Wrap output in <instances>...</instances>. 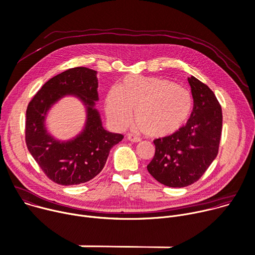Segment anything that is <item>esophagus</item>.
Returning <instances> with one entry per match:
<instances>
[{
  "label": "esophagus",
  "instance_id": "obj_1",
  "mask_svg": "<svg viewBox=\"0 0 255 255\" xmlns=\"http://www.w3.org/2000/svg\"><path fill=\"white\" fill-rule=\"evenodd\" d=\"M127 139L129 141H131V142H139L140 141V137L136 136L133 133H129V134H127Z\"/></svg>",
  "mask_w": 255,
  "mask_h": 255
}]
</instances>
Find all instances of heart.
<instances>
[{"label": "heart", "mask_w": 255, "mask_h": 255, "mask_svg": "<svg viewBox=\"0 0 255 255\" xmlns=\"http://www.w3.org/2000/svg\"><path fill=\"white\" fill-rule=\"evenodd\" d=\"M106 113L117 128H126L133 119L144 133L168 137L187 123L193 111L190 92L175 82L157 77L128 76L119 88L106 97Z\"/></svg>", "instance_id": "heart-1"}]
</instances>
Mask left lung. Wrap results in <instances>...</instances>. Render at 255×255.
<instances>
[{"label": "left lung", "mask_w": 255, "mask_h": 255, "mask_svg": "<svg viewBox=\"0 0 255 255\" xmlns=\"http://www.w3.org/2000/svg\"><path fill=\"white\" fill-rule=\"evenodd\" d=\"M193 111L187 124L177 133L153 140L154 156L149 174L169 187H186L196 182L219 152L222 108L214 91L194 76L188 78Z\"/></svg>", "instance_id": "1"}]
</instances>
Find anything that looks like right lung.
Returning a JSON list of instances; mask_svg holds the SVG:
<instances>
[{
  "label": "right lung",
  "mask_w": 255,
  "mask_h": 255,
  "mask_svg": "<svg viewBox=\"0 0 255 255\" xmlns=\"http://www.w3.org/2000/svg\"><path fill=\"white\" fill-rule=\"evenodd\" d=\"M97 71L85 67L71 68L45 82L28 104L25 141L42 172L53 182L69 186L94 179L104 169L111 148L123 135L104 129L95 102L99 101ZM68 94L79 97L87 106L84 131L73 140L56 141L44 126L50 107Z\"/></svg>",
  "instance_id": "1"
}]
</instances>
